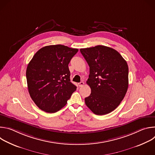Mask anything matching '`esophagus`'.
Returning a JSON list of instances; mask_svg holds the SVG:
<instances>
[{
	"instance_id": "1",
	"label": "esophagus",
	"mask_w": 155,
	"mask_h": 155,
	"mask_svg": "<svg viewBox=\"0 0 155 155\" xmlns=\"http://www.w3.org/2000/svg\"><path fill=\"white\" fill-rule=\"evenodd\" d=\"M83 85H84V82L83 81H81L78 83L79 87H82V86H83Z\"/></svg>"
}]
</instances>
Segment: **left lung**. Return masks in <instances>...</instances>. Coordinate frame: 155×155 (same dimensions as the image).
I'll return each instance as SVG.
<instances>
[{"instance_id": "1", "label": "left lung", "mask_w": 155, "mask_h": 155, "mask_svg": "<svg viewBox=\"0 0 155 155\" xmlns=\"http://www.w3.org/2000/svg\"><path fill=\"white\" fill-rule=\"evenodd\" d=\"M90 67L86 83L90 96L84 99L86 106L96 115L109 114L120 105L128 88V65L115 50L103 45L81 48Z\"/></svg>"}]
</instances>
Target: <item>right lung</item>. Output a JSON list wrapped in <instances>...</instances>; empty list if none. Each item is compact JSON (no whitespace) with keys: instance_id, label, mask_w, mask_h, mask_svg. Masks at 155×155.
<instances>
[{"instance_id":"right-lung-1","label":"right lung","mask_w":155,"mask_h":155,"mask_svg":"<svg viewBox=\"0 0 155 155\" xmlns=\"http://www.w3.org/2000/svg\"><path fill=\"white\" fill-rule=\"evenodd\" d=\"M78 51L62 45L46 46L28 64L29 93L40 109L48 113L59 111L76 90L77 86L71 82L68 65Z\"/></svg>"}]
</instances>
